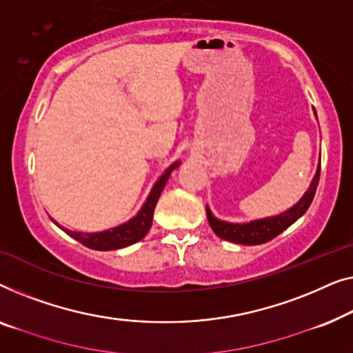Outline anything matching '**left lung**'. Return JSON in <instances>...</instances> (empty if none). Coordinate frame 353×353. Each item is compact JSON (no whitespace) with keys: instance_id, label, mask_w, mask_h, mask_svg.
<instances>
[{"instance_id":"obj_1","label":"left lung","mask_w":353,"mask_h":353,"mask_svg":"<svg viewBox=\"0 0 353 353\" xmlns=\"http://www.w3.org/2000/svg\"><path fill=\"white\" fill-rule=\"evenodd\" d=\"M320 170L321 166H319V170H316V174L314 177V181H312V185L309 190L305 192V195L301 198V201L297 203L296 206H292L291 210L281 212L280 216L254 221L250 222V224H228V222L216 219V217L211 214V211L206 208L208 221H210L211 228L219 238H224V240L232 243H240V245H262V243L274 240L275 236L280 235L283 230H286L291 224H294V222L309 210L310 203L315 196L316 187H319Z\"/></svg>"}]
</instances>
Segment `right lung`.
I'll use <instances>...</instances> for the list:
<instances>
[{"mask_svg":"<svg viewBox=\"0 0 353 353\" xmlns=\"http://www.w3.org/2000/svg\"><path fill=\"white\" fill-rule=\"evenodd\" d=\"M179 165H172L170 170H168L165 174H163L155 187L152 188L150 195H148L145 205L142 206V210L139 211V214L131 219L126 224H123L117 228H112V230L99 232V233H83V232H72L67 230V228H62L67 235L75 238L77 241L81 243L86 248H91V250L97 251H112V250H120V248H126L129 245H134V243L141 241L143 236L147 235V232L150 230L152 227V219H153V211H155L157 201L160 198L163 188H165L168 179H170L171 171Z\"/></svg>","mask_w":353,"mask_h":353,"instance_id":"right-lung-1","label":"right lung"}]
</instances>
